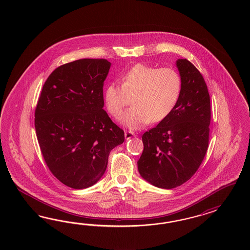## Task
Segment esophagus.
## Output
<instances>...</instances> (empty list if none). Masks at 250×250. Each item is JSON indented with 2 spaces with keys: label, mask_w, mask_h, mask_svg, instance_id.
Returning a JSON list of instances; mask_svg holds the SVG:
<instances>
[{
  "label": "esophagus",
  "mask_w": 250,
  "mask_h": 250,
  "mask_svg": "<svg viewBox=\"0 0 250 250\" xmlns=\"http://www.w3.org/2000/svg\"><path fill=\"white\" fill-rule=\"evenodd\" d=\"M136 136L132 131H125V139H130V138H132V137H134V136Z\"/></svg>",
  "instance_id": "esophagus-1"
}]
</instances>
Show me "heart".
<instances>
[{
    "mask_svg": "<svg viewBox=\"0 0 250 250\" xmlns=\"http://www.w3.org/2000/svg\"><path fill=\"white\" fill-rule=\"evenodd\" d=\"M182 89V78L173 68L139 63L121 76V85L109 84L104 99L108 112L117 119L132 98L133 107L124 114L121 122L129 128L137 129L149 122L165 120L177 105Z\"/></svg>",
    "mask_w": 250,
    "mask_h": 250,
    "instance_id": "1",
    "label": "heart"
}]
</instances>
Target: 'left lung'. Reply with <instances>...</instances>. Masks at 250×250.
<instances>
[{
    "mask_svg": "<svg viewBox=\"0 0 250 250\" xmlns=\"http://www.w3.org/2000/svg\"><path fill=\"white\" fill-rule=\"evenodd\" d=\"M181 97L172 113L142 136L144 150L137 161L146 182L172 189L189 181L205 159L211 123L210 95L205 79L188 60H178Z\"/></svg>",
    "mask_w": 250,
    "mask_h": 250,
    "instance_id": "obj_1",
    "label": "left lung"
}]
</instances>
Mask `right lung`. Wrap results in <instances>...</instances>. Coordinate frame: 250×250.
Masks as SVG:
<instances>
[{
	"label": "right lung",
	"mask_w": 250,
	"mask_h": 250,
	"mask_svg": "<svg viewBox=\"0 0 250 250\" xmlns=\"http://www.w3.org/2000/svg\"><path fill=\"white\" fill-rule=\"evenodd\" d=\"M111 63L83 59L48 76L35 111V127L46 166L63 184L85 189L105 172L124 130L105 111L103 87Z\"/></svg>",
	"instance_id": "obj_1"
}]
</instances>
